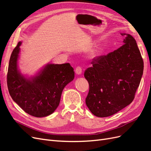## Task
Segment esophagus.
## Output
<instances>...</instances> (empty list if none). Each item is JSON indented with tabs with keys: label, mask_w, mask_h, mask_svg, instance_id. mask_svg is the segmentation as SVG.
<instances>
[{
	"label": "esophagus",
	"mask_w": 151,
	"mask_h": 151,
	"mask_svg": "<svg viewBox=\"0 0 151 151\" xmlns=\"http://www.w3.org/2000/svg\"><path fill=\"white\" fill-rule=\"evenodd\" d=\"M76 74L77 75H80L82 74V68L80 67H77L76 68V70H75Z\"/></svg>",
	"instance_id": "esophagus-1"
}]
</instances>
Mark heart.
<instances>
[{
	"instance_id": "1",
	"label": "heart",
	"mask_w": 151,
	"mask_h": 151,
	"mask_svg": "<svg viewBox=\"0 0 151 151\" xmlns=\"http://www.w3.org/2000/svg\"><path fill=\"white\" fill-rule=\"evenodd\" d=\"M98 50H93L92 52H91V57H92V58H95V57H97V55H98Z\"/></svg>"
}]
</instances>
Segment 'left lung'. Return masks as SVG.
Here are the masks:
<instances>
[{
	"label": "left lung",
	"mask_w": 151,
	"mask_h": 151,
	"mask_svg": "<svg viewBox=\"0 0 151 151\" xmlns=\"http://www.w3.org/2000/svg\"><path fill=\"white\" fill-rule=\"evenodd\" d=\"M124 36L123 45L91 62L84 72L89 91L86 104L94 115L107 117L133 101L144 70V62L132 36Z\"/></svg>",
	"instance_id": "left-lung-1"
}]
</instances>
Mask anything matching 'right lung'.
<instances>
[{
  "label": "right lung",
  "mask_w": 151,
  "mask_h": 151,
  "mask_svg": "<svg viewBox=\"0 0 151 151\" xmlns=\"http://www.w3.org/2000/svg\"><path fill=\"white\" fill-rule=\"evenodd\" d=\"M22 42L14 49L9 63L7 83L12 99L29 115L45 117L58 106L65 87L74 79L70 63H48L37 74L28 77L18 67Z\"/></svg>",
  "instance_id": "right-lung-1"
}]
</instances>
